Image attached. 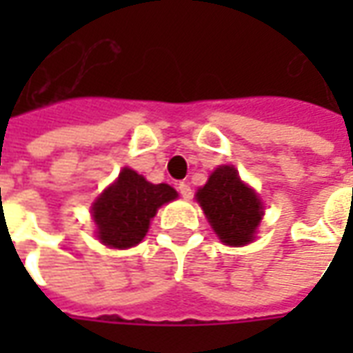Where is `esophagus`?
<instances>
[{
  "label": "esophagus",
  "mask_w": 353,
  "mask_h": 353,
  "mask_svg": "<svg viewBox=\"0 0 353 353\" xmlns=\"http://www.w3.org/2000/svg\"><path fill=\"white\" fill-rule=\"evenodd\" d=\"M177 191H179V194H181V196H183L185 200H189L192 196L191 185L185 183V181H181V183H177Z\"/></svg>",
  "instance_id": "obj_1"
}]
</instances>
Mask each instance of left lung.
<instances>
[{
    "label": "left lung",
    "mask_w": 353,
    "mask_h": 353,
    "mask_svg": "<svg viewBox=\"0 0 353 353\" xmlns=\"http://www.w3.org/2000/svg\"><path fill=\"white\" fill-rule=\"evenodd\" d=\"M196 200L206 214L214 232L225 245L253 242L263 219V202L245 185L234 166H219L196 192Z\"/></svg>",
    "instance_id": "left-lung-1"
}]
</instances>
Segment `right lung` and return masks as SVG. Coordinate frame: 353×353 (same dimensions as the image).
I'll return each mask as SVG.
<instances>
[{"label": "right lung", "instance_id": "add662e5", "mask_svg": "<svg viewBox=\"0 0 353 353\" xmlns=\"http://www.w3.org/2000/svg\"><path fill=\"white\" fill-rule=\"evenodd\" d=\"M176 199L174 187L149 183L138 172L123 168L115 183L109 185L92 204L96 236L101 244L115 250L139 244L157 210Z\"/></svg>", "mask_w": 353, "mask_h": 353}]
</instances>
